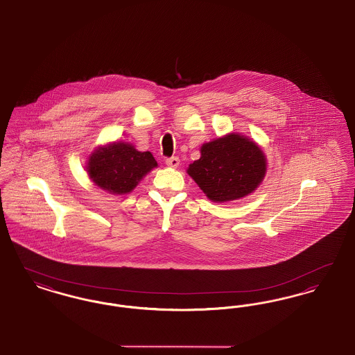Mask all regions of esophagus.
<instances>
[{
  "label": "esophagus",
  "mask_w": 355,
  "mask_h": 355,
  "mask_svg": "<svg viewBox=\"0 0 355 355\" xmlns=\"http://www.w3.org/2000/svg\"><path fill=\"white\" fill-rule=\"evenodd\" d=\"M166 165H168L169 168L177 169V168L180 166V158H178V157H171V158H168V159H166Z\"/></svg>",
  "instance_id": "1"
}]
</instances>
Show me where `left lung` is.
Instances as JSON below:
<instances>
[{
  "label": "left lung",
  "mask_w": 355,
  "mask_h": 355,
  "mask_svg": "<svg viewBox=\"0 0 355 355\" xmlns=\"http://www.w3.org/2000/svg\"><path fill=\"white\" fill-rule=\"evenodd\" d=\"M201 157L187 174L213 202L236 201L262 184L268 159L261 146L246 135L227 133L201 146Z\"/></svg>",
  "instance_id": "8db88e82"
}]
</instances>
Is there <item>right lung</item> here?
Wrapping results in <instances>:
<instances>
[{"mask_svg": "<svg viewBox=\"0 0 355 355\" xmlns=\"http://www.w3.org/2000/svg\"><path fill=\"white\" fill-rule=\"evenodd\" d=\"M150 152H139L130 142H109L96 148L87 158L90 181L102 190L122 196L133 191L139 181L157 168Z\"/></svg>", "mask_w": 355, "mask_h": 355, "instance_id": "1", "label": "right lung"}]
</instances>
